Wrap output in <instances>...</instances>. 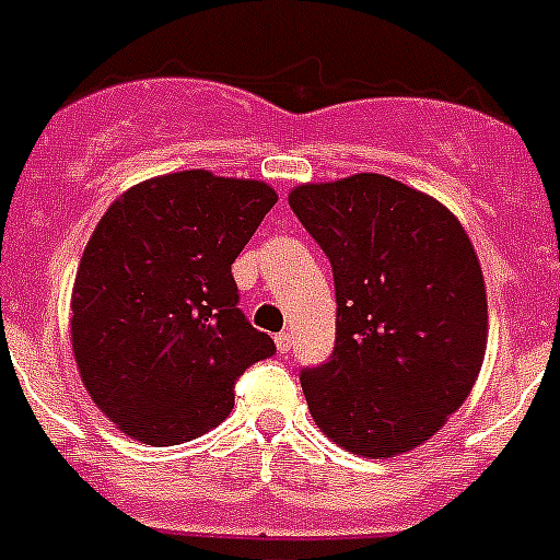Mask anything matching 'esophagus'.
I'll list each match as a JSON object with an SVG mask.
<instances>
[{
	"mask_svg": "<svg viewBox=\"0 0 560 560\" xmlns=\"http://www.w3.org/2000/svg\"><path fill=\"white\" fill-rule=\"evenodd\" d=\"M292 347V336L290 334H279L276 336V350L279 352H290Z\"/></svg>",
	"mask_w": 560,
	"mask_h": 560,
	"instance_id": "34e87169",
	"label": "esophagus"
}]
</instances>
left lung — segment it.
I'll return each mask as SVG.
<instances>
[{
	"instance_id": "1",
	"label": "left lung",
	"mask_w": 560,
	"mask_h": 560,
	"mask_svg": "<svg viewBox=\"0 0 560 560\" xmlns=\"http://www.w3.org/2000/svg\"><path fill=\"white\" fill-rule=\"evenodd\" d=\"M290 208L336 284V347L301 374L312 418L358 457L412 452L485 361L487 290L468 232L430 194L372 172L292 188Z\"/></svg>"
}]
</instances>
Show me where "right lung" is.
Masks as SVG:
<instances>
[{
	"label": "right lung",
	"mask_w": 560,
	"mask_h": 560,
	"mask_svg": "<svg viewBox=\"0 0 560 560\" xmlns=\"http://www.w3.org/2000/svg\"><path fill=\"white\" fill-rule=\"evenodd\" d=\"M276 191L172 172L128 188L97 221L70 298V341L92 401L119 432L177 446L219 427L235 380L276 352L237 308L232 262Z\"/></svg>",
	"instance_id": "obj_1"
}]
</instances>
